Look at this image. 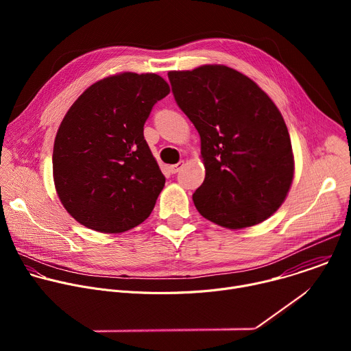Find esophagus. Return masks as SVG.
<instances>
[{
    "label": "esophagus",
    "instance_id": "obj_1",
    "mask_svg": "<svg viewBox=\"0 0 351 351\" xmlns=\"http://www.w3.org/2000/svg\"><path fill=\"white\" fill-rule=\"evenodd\" d=\"M183 165H184V162H183V161H180V162L175 164V165H171V167H169V169H171V172H172V173H178V172L183 168Z\"/></svg>",
    "mask_w": 351,
    "mask_h": 351
}]
</instances>
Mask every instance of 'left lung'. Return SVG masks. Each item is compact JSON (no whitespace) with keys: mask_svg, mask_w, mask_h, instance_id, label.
Here are the masks:
<instances>
[{"mask_svg":"<svg viewBox=\"0 0 351 351\" xmlns=\"http://www.w3.org/2000/svg\"><path fill=\"white\" fill-rule=\"evenodd\" d=\"M175 101L202 138L206 178L194 194L208 221L243 229L269 218L294 175L282 114L257 83L225 65L168 73Z\"/></svg>","mask_w":351,"mask_h":351,"instance_id":"obj_1","label":"left lung"}]
</instances>
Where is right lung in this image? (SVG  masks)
Masks as SVG:
<instances>
[{"instance_id": "right-lung-1", "label": "right lung", "mask_w": 351, "mask_h": 351, "mask_svg": "<svg viewBox=\"0 0 351 351\" xmlns=\"http://www.w3.org/2000/svg\"><path fill=\"white\" fill-rule=\"evenodd\" d=\"M169 91L156 73L123 72L91 84L72 104L56 136L53 173L79 223L121 233L152 214L165 176L143 130Z\"/></svg>"}]
</instances>
